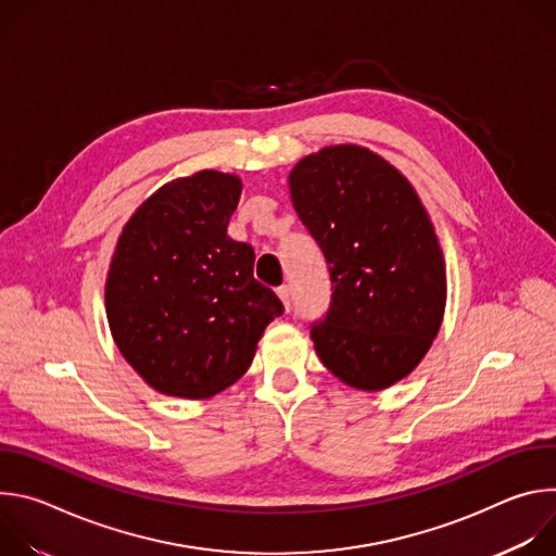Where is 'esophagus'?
Segmentation results:
<instances>
[{
    "label": "esophagus",
    "mask_w": 556,
    "mask_h": 556,
    "mask_svg": "<svg viewBox=\"0 0 556 556\" xmlns=\"http://www.w3.org/2000/svg\"><path fill=\"white\" fill-rule=\"evenodd\" d=\"M277 294H279V299H281L283 307L290 309V290H288V286H279V288H277Z\"/></svg>",
    "instance_id": "obj_1"
}]
</instances>
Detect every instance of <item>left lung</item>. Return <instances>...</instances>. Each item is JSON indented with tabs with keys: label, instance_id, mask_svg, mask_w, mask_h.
Returning a JSON list of instances; mask_svg holds the SVG:
<instances>
[{
	"label": "left lung",
	"instance_id": "8db88e82",
	"mask_svg": "<svg viewBox=\"0 0 556 556\" xmlns=\"http://www.w3.org/2000/svg\"><path fill=\"white\" fill-rule=\"evenodd\" d=\"M290 198L332 283L326 316L309 328L316 354L356 389L399 382L431 348L446 301L442 251L420 198L356 144L303 157Z\"/></svg>",
	"mask_w": 556,
	"mask_h": 556
}]
</instances>
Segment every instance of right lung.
Instances as JSON below:
<instances>
[{
  "label": "right lung",
  "instance_id": "1",
  "mask_svg": "<svg viewBox=\"0 0 556 556\" xmlns=\"http://www.w3.org/2000/svg\"><path fill=\"white\" fill-rule=\"evenodd\" d=\"M237 176L198 172L157 189L118 237L105 309L125 361L155 391L208 399L242 378L279 296L253 277L255 251L226 235Z\"/></svg>",
  "mask_w": 556,
  "mask_h": 556
}]
</instances>
